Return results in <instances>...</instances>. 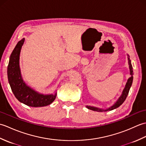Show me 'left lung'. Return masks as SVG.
Returning <instances> with one entry per match:
<instances>
[{"label": "left lung", "instance_id": "8db88e82", "mask_svg": "<svg viewBox=\"0 0 146 146\" xmlns=\"http://www.w3.org/2000/svg\"><path fill=\"white\" fill-rule=\"evenodd\" d=\"M128 59H129V64L130 71H131V76L128 79V81L126 83L125 87L124 89H123L122 94V95L120 96V98H119V100L117 101L116 103L112 107H111L110 108H108V109H106V110L100 109V108H98L91 107V106H86V107H87L88 109L94 110V111H107V110H113V109H115V108H116L117 107H119V106H120V105L123 103V102L125 100V99H126L127 97V95L129 94L130 88H131V86L132 85V82H133V68H132V66L131 64V60H130L129 58H128Z\"/></svg>", "mask_w": 146, "mask_h": 146}]
</instances>
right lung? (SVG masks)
<instances>
[{
    "label": "right lung",
    "instance_id": "obj_1",
    "mask_svg": "<svg viewBox=\"0 0 146 146\" xmlns=\"http://www.w3.org/2000/svg\"><path fill=\"white\" fill-rule=\"evenodd\" d=\"M24 38L17 42L11 54L7 66V76L12 92L17 100L27 106L39 107L51 104L53 102L54 95H42L27 86L22 79L19 68V55Z\"/></svg>",
    "mask_w": 146,
    "mask_h": 146
}]
</instances>
